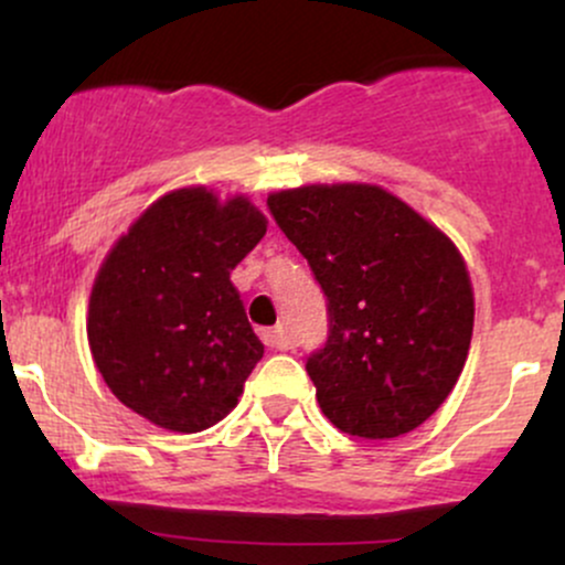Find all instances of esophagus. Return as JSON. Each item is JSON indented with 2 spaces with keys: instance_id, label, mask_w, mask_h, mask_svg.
I'll use <instances>...</instances> for the list:
<instances>
[{
  "instance_id": "esophagus-1",
  "label": "esophagus",
  "mask_w": 565,
  "mask_h": 565,
  "mask_svg": "<svg viewBox=\"0 0 565 565\" xmlns=\"http://www.w3.org/2000/svg\"><path fill=\"white\" fill-rule=\"evenodd\" d=\"M263 342L268 345L270 350H289L291 348V340L284 332V327H270V329H263L260 332Z\"/></svg>"
}]
</instances>
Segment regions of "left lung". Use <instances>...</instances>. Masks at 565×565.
<instances>
[{
	"instance_id": "left-lung-1",
	"label": "left lung",
	"mask_w": 565,
	"mask_h": 565,
	"mask_svg": "<svg viewBox=\"0 0 565 565\" xmlns=\"http://www.w3.org/2000/svg\"><path fill=\"white\" fill-rule=\"evenodd\" d=\"M268 210L327 297V342L305 372L329 423L369 440L423 425L470 350L476 308L457 246L377 185H305Z\"/></svg>"
}]
</instances>
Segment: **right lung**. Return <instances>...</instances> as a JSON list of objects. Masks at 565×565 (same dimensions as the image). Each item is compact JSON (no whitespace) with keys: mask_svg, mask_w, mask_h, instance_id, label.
Masks as SVG:
<instances>
[{"mask_svg":"<svg viewBox=\"0 0 565 565\" xmlns=\"http://www.w3.org/2000/svg\"><path fill=\"white\" fill-rule=\"evenodd\" d=\"M265 217L183 188L142 212L103 263L87 337L121 404L174 433L212 427L244 391L265 348L231 270L260 244Z\"/></svg>","mask_w":565,"mask_h":565,"instance_id":"add662e5","label":"right lung"}]
</instances>
